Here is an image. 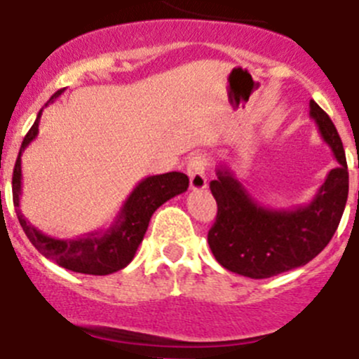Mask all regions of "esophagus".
<instances>
[{"label": "esophagus", "instance_id": "obj_1", "mask_svg": "<svg viewBox=\"0 0 359 359\" xmlns=\"http://www.w3.org/2000/svg\"><path fill=\"white\" fill-rule=\"evenodd\" d=\"M206 156L203 153H194L187 163V172L190 176V189L203 190L208 187L206 177Z\"/></svg>", "mask_w": 359, "mask_h": 359}]
</instances>
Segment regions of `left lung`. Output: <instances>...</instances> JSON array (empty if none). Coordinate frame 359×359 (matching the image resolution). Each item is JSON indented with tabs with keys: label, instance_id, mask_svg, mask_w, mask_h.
Returning a JSON list of instances; mask_svg holds the SVG:
<instances>
[{
	"label": "left lung",
	"instance_id": "8db88e82",
	"mask_svg": "<svg viewBox=\"0 0 359 359\" xmlns=\"http://www.w3.org/2000/svg\"><path fill=\"white\" fill-rule=\"evenodd\" d=\"M310 118L339 162L309 204L273 210L259 203L227 163L217 167L210 183L217 220L208 243L218 264L248 278H269L305 266L335 234L349 194L346 151L330 116L310 100Z\"/></svg>",
	"mask_w": 359,
	"mask_h": 359
}]
</instances>
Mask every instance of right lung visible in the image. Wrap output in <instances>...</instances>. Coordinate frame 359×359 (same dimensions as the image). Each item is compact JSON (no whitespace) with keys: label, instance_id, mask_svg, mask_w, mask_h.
<instances>
[{"label":"right lung","instance_id":"right-lung-1","mask_svg":"<svg viewBox=\"0 0 359 359\" xmlns=\"http://www.w3.org/2000/svg\"><path fill=\"white\" fill-rule=\"evenodd\" d=\"M63 90L56 91L46 107L53 104ZM42 111L36 116L35 123L24 137L22 146L19 149V156L15 160L12 176V194L13 206H15L17 218L26 233L33 247L53 259L61 268L70 269L75 273H86V275H109L128 266L137 252L139 245L148 229L149 218L155 213L156 208L162 206L165 201L187 192L189 189V176L183 172H165L156 176L144 177L137 183L132 194L126 197L121 210L116 215L111 227L86 233L75 240H57L43 234L42 231L32 225L20 211V190H22V172H20V156L24 149L28 148L29 142L39 135V121Z\"/></svg>","mask_w":359,"mask_h":359}]
</instances>
